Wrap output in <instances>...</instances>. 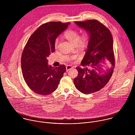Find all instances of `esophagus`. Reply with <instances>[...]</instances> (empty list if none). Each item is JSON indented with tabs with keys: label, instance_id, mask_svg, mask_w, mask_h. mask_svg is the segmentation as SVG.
Wrapping results in <instances>:
<instances>
[{
	"label": "esophagus",
	"instance_id": "1",
	"mask_svg": "<svg viewBox=\"0 0 135 135\" xmlns=\"http://www.w3.org/2000/svg\"><path fill=\"white\" fill-rule=\"evenodd\" d=\"M73 68V66H70V65H67V66H66V71H68V70L71 69Z\"/></svg>",
	"mask_w": 135,
	"mask_h": 135
}]
</instances>
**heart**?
<instances>
[{
    "label": "heart",
    "mask_w": 135,
    "mask_h": 135,
    "mask_svg": "<svg viewBox=\"0 0 135 135\" xmlns=\"http://www.w3.org/2000/svg\"><path fill=\"white\" fill-rule=\"evenodd\" d=\"M65 37L67 40L73 44H77L80 48L85 47L89 43V35L88 33H84L80 37L79 32L76 30H69L64 34ZM59 44L58 39L55 41L54 46L56 49ZM69 59H73V57H69Z\"/></svg>",
    "instance_id": "heart-1"
}]
</instances>
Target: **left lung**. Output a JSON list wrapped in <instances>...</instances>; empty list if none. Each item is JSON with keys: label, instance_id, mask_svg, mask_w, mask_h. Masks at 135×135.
<instances>
[{"label": "left lung", "instance_id": "left-lung-1", "mask_svg": "<svg viewBox=\"0 0 135 135\" xmlns=\"http://www.w3.org/2000/svg\"><path fill=\"white\" fill-rule=\"evenodd\" d=\"M88 31L90 38L88 49L81 64L76 67L79 74L74 80L76 88L84 94L97 92L103 88L112 76L115 67L113 40L110 30L96 20L75 22ZM104 65L108 68L104 70Z\"/></svg>", "mask_w": 135, "mask_h": 135}]
</instances>
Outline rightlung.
Wrapping results in <instances>:
<instances>
[{
  "mask_svg": "<svg viewBox=\"0 0 135 135\" xmlns=\"http://www.w3.org/2000/svg\"><path fill=\"white\" fill-rule=\"evenodd\" d=\"M70 23L50 22L42 25L29 37L21 56L23 79L35 93L47 95L58 87L66 70L61 65L55 68L48 66L47 57L55 50V40Z\"/></svg>",
  "mask_w": 135,
  "mask_h": 135,
  "instance_id": "1",
  "label": "right lung"
}]
</instances>
